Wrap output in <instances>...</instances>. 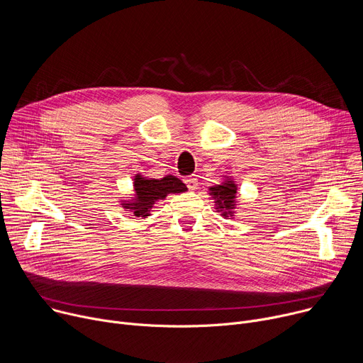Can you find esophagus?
<instances>
[{
  "mask_svg": "<svg viewBox=\"0 0 363 363\" xmlns=\"http://www.w3.org/2000/svg\"><path fill=\"white\" fill-rule=\"evenodd\" d=\"M184 182H185V185L188 186V189H191V191H195V189L198 188V179L194 178V177H186V178L184 179Z\"/></svg>",
  "mask_w": 363,
  "mask_h": 363,
  "instance_id": "esophagus-1",
  "label": "esophagus"
}]
</instances>
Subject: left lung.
<instances>
[{"instance_id":"left-lung-1","label":"left lung","mask_w":363,"mask_h":363,"mask_svg":"<svg viewBox=\"0 0 363 363\" xmlns=\"http://www.w3.org/2000/svg\"><path fill=\"white\" fill-rule=\"evenodd\" d=\"M211 195L216 198V202L218 205V210L223 211V216H231V210L234 206V199L237 194V185L233 181H225L221 185L210 188Z\"/></svg>"}]
</instances>
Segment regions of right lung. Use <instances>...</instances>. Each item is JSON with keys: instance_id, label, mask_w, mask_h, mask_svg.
Here are the masks:
<instances>
[{"instance_id": "add662e5", "label": "right lung", "mask_w": 363, "mask_h": 363, "mask_svg": "<svg viewBox=\"0 0 363 363\" xmlns=\"http://www.w3.org/2000/svg\"><path fill=\"white\" fill-rule=\"evenodd\" d=\"M135 201L132 203H123L125 208L132 211L136 217H147L153 203L158 199H164L168 194L186 191L185 184L172 175L162 179L143 178L136 175L135 178Z\"/></svg>"}]
</instances>
